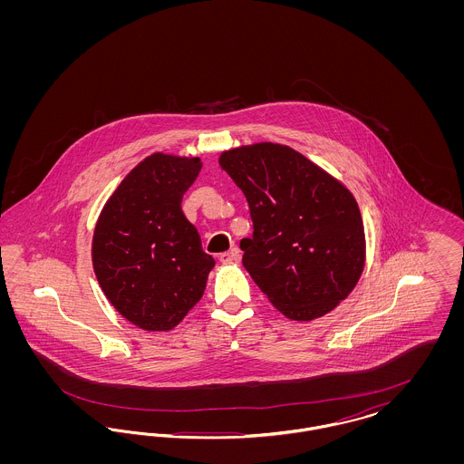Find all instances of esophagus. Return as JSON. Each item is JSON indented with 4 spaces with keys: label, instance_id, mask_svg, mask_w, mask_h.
<instances>
[{
    "label": "esophagus",
    "instance_id": "34e87169",
    "mask_svg": "<svg viewBox=\"0 0 464 464\" xmlns=\"http://www.w3.org/2000/svg\"><path fill=\"white\" fill-rule=\"evenodd\" d=\"M221 263L224 265H233V263H238V259H240V250L238 248H231V250H227V252H224L221 254Z\"/></svg>",
    "mask_w": 464,
    "mask_h": 464
}]
</instances>
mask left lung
<instances>
[{
  "mask_svg": "<svg viewBox=\"0 0 464 464\" xmlns=\"http://www.w3.org/2000/svg\"><path fill=\"white\" fill-rule=\"evenodd\" d=\"M222 170L248 201L252 238L242 263L290 320L309 322L353 290L365 265V233L353 195L288 146L259 142L224 151Z\"/></svg>",
  "mask_w": 464,
  "mask_h": 464,
  "instance_id": "1",
  "label": "left lung"
}]
</instances>
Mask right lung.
Masks as SVG:
<instances>
[{"instance_id":"1","label":"right lung","mask_w":464,"mask_h":464,"mask_svg":"<svg viewBox=\"0 0 464 464\" xmlns=\"http://www.w3.org/2000/svg\"><path fill=\"white\" fill-rule=\"evenodd\" d=\"M199 169V158L148 156L95 224L92 263L99 285L139 329L172 331L201 299L216 265L180 207Z\"/></svg>"}]
</instances>
